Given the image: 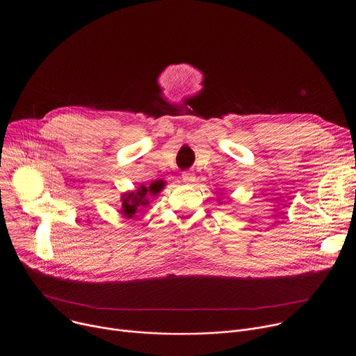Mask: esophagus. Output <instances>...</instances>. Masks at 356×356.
<instances>
[{
  "label": "esophagus",
  "mask_w": 356,
  "mask_h": 356,
  "mask_svg": "<svg viewBox=\"0 0 356 356\" xmlns=\"http://www.w3.org/2000/svg\"><path fill=\"white\" fill-rule=\"evenodd\" d=\"M181 180H183L184 183L190 184V183H193V181H194V175H193V173H190V172H184V173L181 175Z\"/></svg>",
  "instance_id": "esophagus-1"
}]
</instances>
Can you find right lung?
Listing matches in <instances>:
<instances>
[{
  "label": "right lung",
  "mask_w": 356,
  "mask_h": 356,
  "mask_svg": "<svg viewBox=\"0 0 356 356\" xmlns=\"http://www.w3.org/2000/svg\"><path fill=\"white\" fill-rule=\"evenodd\" d=\"M165 183L163 181H154L149 187H145V186H141L136 193H129V194H124L122 201H123V215L127 216V218H131L137 209L140 207H145L149 204V198L156 195L162 188H163Z\"/></svg>",
  "instance_id": "add662e5"
}]
</instances>
